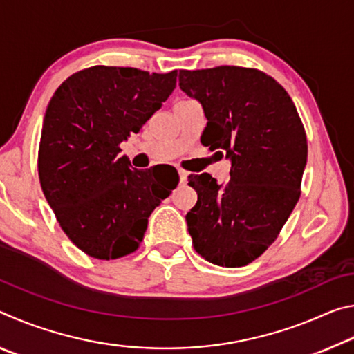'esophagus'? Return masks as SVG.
Masks as SVG:
<instances>
[{"mask_svg": "<svg viewBox=\"0 0 354 354\" xmlns=\"http://www.w3.org/2000/svg\"><path fill=\"white\" fill-rule=\"evenodd\" d=\"M178 173H179V183L184 184L185 181H187V176H189L187 171H185V170H179Z\"/></svg>", "mask_w": 354, "mask_h": 354, "instance_id": "1", "label": "esophagus"}]
</instances>
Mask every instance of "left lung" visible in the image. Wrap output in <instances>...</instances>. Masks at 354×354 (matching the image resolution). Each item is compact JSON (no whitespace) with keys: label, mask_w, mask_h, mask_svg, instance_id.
<instances>
[{"label":"left lung","mask_w":354,"mask_h":354,"mask_svg":"<svg viewBox=\"0 0 354 354\" xmlns=\"http://www.w3.org/2000/svg\"><path fill=\"white\" fill-rule=\"evenodd\" d=\"M179 87L205 111L201 143L231 162L226 184L190 175L196 205L185 215L195 251L221 267H242L278 237L299 198L308 142L283 86L254 68L179 70Z\"/></svg>","instance_id":"obj_1"}]
</instances>
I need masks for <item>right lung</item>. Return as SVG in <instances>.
Here are the masks:
<instances>
[{"mask_svg": "<svg viewBox=\"0 0 354 354\" xmlns=\"http://www.w3.org/2000/svg\"><path fill=\"white\" fill-rule=\"evenodd\" d=\"M175 86L176 70L97 65L67 77L53 95L40 137V185L62 231L86 254L109 261L136 251L148 217L178 185V173L133 169L118 147Z\"/></svg>", "mask_w": 354, "mask_h": 354, "instance_id": "right-lung-1", "label": "right lung"}]
</instances>
